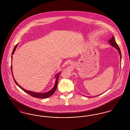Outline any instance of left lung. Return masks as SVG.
<instances>
[{"label":"left lung","mask_w":130,"mask_h":130,"mask_svg":"<svg viewBox=\"0 0 130 130\" xmlns=\"http://www.w3.org/2000/svg\"><path fill=\"white\" fill-rule=\"evenodd\" d=\"M110 44H111V46H112L113 47H114L115 48H116L117 49H118V52H119V55H120V59H121V51H120V49H119V47H118V45L117 43H116V41H115V39L114 37H112L111 39L109 40V41Z\"/></svg>","instance_id":"8db88e82"}]
</instances>
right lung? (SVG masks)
<instances>
[{"label":"right lung","mask_w":130,"mask_h":130,"mask_svg":"<svg viewBox=\"0 0 130 130\" xmlns=\"http://www.w3.org/2000/svg\"><path fill=\"white\" fill-rule=\"evenodd\" d=\"M19 44H17L13 49L12 51V55H13L15 49L17 48L18 45ZM11 70H12V65H11ZM60 74V73H58L56 75V80L55 81V83L54 84V87L51 89L50 90H49L48 91H44L43 92H32V91H28V90H26L24 89H23V88H22L20 86L19 84L17 82V81L15 80L14 78H13V75L12 74V77H13V79L15 83L17 84V85L20 87L23 91H24L26 93H27L28 94H29V95H30L32 97H35V98H39V99H46V98H49L51 95H52L53 94V93H55V92L56 91V89L57 88V81H58V77H59V74Z\"/></svg>","instance_id":"right-lung-1"}]
</instances>
